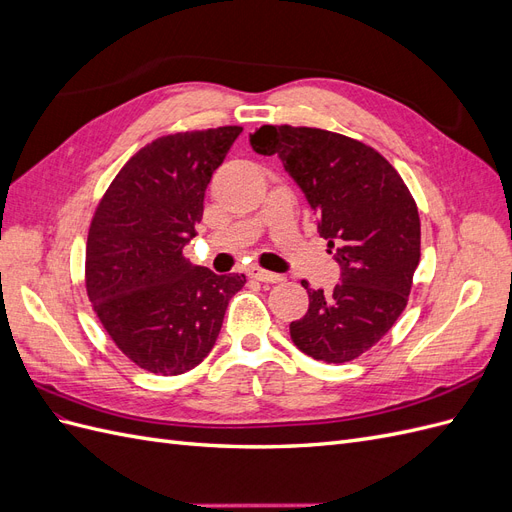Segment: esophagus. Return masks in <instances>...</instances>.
<instances>
[{
    "mask_svg": "<svg viewBox=\"0 0 512 512\" xmlns=\"http://www.w3.org/2000/svg\"><path fill=\"white\" fill-rule=\"evenodd\" d=\"M254 280L258 282H265V284H277V282H284V275L280 273H271V271H265V269H252L250 273Z\"/></svg>",
    "mask_w": 512,
    "mask_h": 512,
    "instance_id": "1",
    "label": "esophagus"
}]
</instances>
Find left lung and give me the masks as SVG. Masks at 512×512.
<instances>
[{"mask_svg":"<svg viewBox=\"0 0 512 512\" xmlns=\"http://www.w3.org/2000/svg\"><path fill=\"white\" fill-rule=\"evenodd\" d=\"M260 156H277L318 215L342 277L312 290L290 322L294 346L324 363H346L389 333L408 305L421 260V220L410 190L376 149L318 128L262 126L250 134Z\"/></svg>","mask_w":512,"mask_h":512,"instance_id":"left-lung-1","label":"left lung"}]
</instances>
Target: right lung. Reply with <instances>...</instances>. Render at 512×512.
Segmentation results:
<instances>
[{
    "mask_svg": "<svg viewBox=\"0 0 512 512\" xmlns=\"http://www.w3.org/2000/svg\"><path fill=\"white\" fill-rule=\"evenodd\" d=\"M243 132L224 126L145 145L108 185L87 235L85 286L115 346L151 374L177 376L215 346L245 275H215L183 256L205 190Z\"/></svg>",
    "mask_w": 512,
    "mask_h": 512,
    "instance_id": "1",
    "label": "right lung"
}]
</instances>
